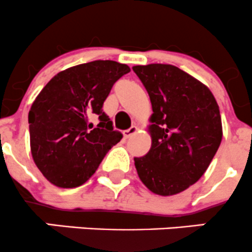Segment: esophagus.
<instances>
[{"label":"esophagus","mask_w":252,"mask_h":252,"mask_svg":"<svg viewBox=\"0 0 252 252\" xmlns=\"http://www.w3.org/2000/svg\"><path fill=\"white\" fill-rule=\"evenodd\" d=\"M136 131H137V126H130L129 129H126V130H124L123 135H124V137H126V139H129V137L133 136L134 134H136Z\"/></svg>","instance_id":"esophagus-1"}]
</instances>
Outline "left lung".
I'll list each match as a JSON object with an SVG mask.
<instances>
[{
    "instance_id": "left-lung-1",
    "label": "left lung",
    "mask_w": 252,
    "mask_h": 252,
    "mask_svg": "<svg viewBox=\"0 0 252 252\" xmlns=\"http://www.w3.org/2000/svg\"><path fill=\"white\" fill-rule=\"evenodd\" d=\"M150 95L152 145L134 158L142 184L159 195H174L195 184L222 140L220 108L202 82L174 65L133 67Z\"/></svg>"
}]
</instances>
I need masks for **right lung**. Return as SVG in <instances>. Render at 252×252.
I'll use <instances>...</instances> for the list:
<instances>
[{
	"label": "right lung",
	"instance_id": "1",
	"mask_svg": "<svg viewBox=\"0 0 252 252\" xmlns=\"http://www.w3.org/2000/svg\"><path fill=\"white\" fill-rule=\"evenodd\" d=\"M128 72V65L112 60L81 63L55 75L37 95L29 112L31 155L50 184L62 189L83 185L121 141L123 135L113 129L102 105ZM93 114L100 121L94 129L88 126Z\"/></svg>",
	"mask_w": 252,
	"mask_h": 252
}]
</instances>
